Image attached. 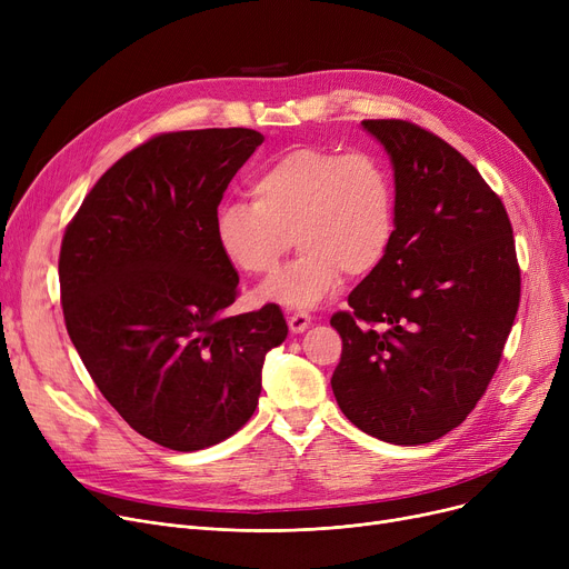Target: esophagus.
I'll return each mask as SVG.
<instances>
[{
  "mask_svg": "<svg viewBox=\"0 0 569 569\" xmlns=\"http://www.w3.org/2000/svg\"><path fill=\"white\" fill-rule=\"evenodd\" d=\"M309 325H311V316H309L307 311H288V327H290V332L300 335V332L307 330Z\"/></svg>",
  "mask_w": 569,
  "mask_h": 569,
  "instance_id": "1",
  "label": "esophagus"
}]
</instances>
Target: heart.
I'll return each instance as SVG.
<instances>
[{
    "instance_id": "b5f03b06",
    "label": "heart",
    "mask_w": 569,
    "mask_h": 569,
    "mask_svg": "<svg viewBox=\"0 0 569 569\" xmlns=\"http://www.w3.org/2000/svg\"><path fill=\"white\" fill-rule=\"evenodd\" d=\"M253 202L228 200L214 214L226 260L251 277L274 274L293 234L300 256L260 288V300L313 307L341 274L376 269L395 232V174L376 152L302 144L267 161L251 182Z\"/></svg>"
}]
</instances>
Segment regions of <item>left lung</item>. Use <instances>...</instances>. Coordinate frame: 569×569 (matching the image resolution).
<instances>
[{"mask_svg":"<svg viewBox=\"0 0 569 569\" xmlns=\"http://www.w3.org/2000/svg\"><path fill=\"white\" fill-rule=\"evenodd\" d=\"M395 168V232L332 316V390L348 420L392 445L433 442L487 392L519 309L502 200L452 144L406 119H365Z\"/></svg>","mask_w":569,"mask_h":569,"instance_id":"1","label":"left lung"}]
</instances>
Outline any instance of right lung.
Returning a JSON list of instances; mask_svg holds the SVG:
<instances>
[{"label": "right lung", "instance_id": "obj_1", "mask_svg": "<svg viewBox=\"0 0 569 569\" xmlns=\"http://www.w3.org/2000/svg\"><path fill=\"white\" fill-rule=\"evenodd\" d=\"M262 140L253 129L154 136L101 174L62 239L59 288L80 360L124 422L168 450L242 429L264 355L288 337L277 305L223 316L239 277L214 214Z\"/></svg>", "mask_w": 569, "mask_h": 569}]
</instances>
